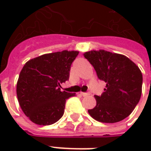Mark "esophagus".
I'll use <instances>...</instances> for the list:
<instances>
[{
    "label": "esophagus",
    "mask_w": 151,
    "mask_h": 151,
    "mask_svg": "<svg viewBox=\"0 0 151 151\" xmlns=\"http://www.w3.org/2000/svg\"><path fill=\"white\" fill-rule=\"evenodd\" d=\"M81 96H88V93H86V92H81Z\"/></svg>",
    "instance_id": "34e87169"
}]
</instances>
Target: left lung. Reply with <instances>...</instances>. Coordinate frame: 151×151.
<instances>
[{
  "label": "left lung",
  "mask_w": 151,
  "mask_h": 151,
  "mask_svg": "<svg viewBox=\"0 0 151 151\" xmlns=\"http://www.w3.org/2000/svg\"><path fill=\"white\" fill-rule=\"evenodd\" d=\"M100 80L106 83L101 96H95L96 105L88 110L99 122L115 123L131 114L140 99L143 75L135 63L124 55L105 50L84 53Z\"/></svg>",
  "instance_id": "obj_1"
}]
</instances>
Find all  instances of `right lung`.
I'll return each mask as SVG.
<instances>
[{
	"mask_svg": "<svg viewBox=\"0 0 151 151\" xmlns=\"http://www.w3.org/2000/svg\"><path fill=\"white\" fill-rule=\"evenodd\" d=\"M78 51L64 50L29 59L20 72L16 85L19 106L34 124L49 125L64 114L65 103L76 93L60 90L69 79L71 64Z\"/></svg>",
	"mask_w": 151,
	"mask_h": 151,
	"instance_id": "add662e5",
	"label": "right lung"
}]
</instances>
